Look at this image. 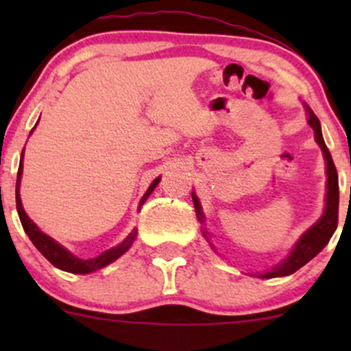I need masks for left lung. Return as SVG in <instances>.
Listing matches in <instances>:
<instances>
[{
  "mask_svg": "<svg viewBox=\"0 0 351 351\" xmlns=\"http://www.w3.org/2000/svg\"><path fill=\"white\" fill-rule=\"evenodd\" d=\"M304 108H306L307 113V123L313 127L314 130V139H316L317 146L321 147L324 156V161H326V204H324V212L319 217V221L316 224L311 226L306 232L299 238V241L292 246L290 253L287 254L285 260H282L280 263L275 265L274 268H270L265 274H247L251 277L258 278H275V277H287V275H292L293 271H297L299 268H302L307 261L313 260L317 253L323 251V247L326 246L331 239V236L335 234L336 228H338V205H339V186H338V173H336L335 162H332L331 154H329L326 144H324L323 132H321V123L317 120V117L314 115V112L304 104ZM193 205H195V212L198 221L204 222V212H202V205L195 192H192ZM202 234L204 238L210 243L208 239L207 229L202 228ZM210 246L214 247V244L210 243ZM215 250V247H214ZM217 253V251H215Z\"/></svg>",
  "mask_w": 351,
  "mask_h": 351,
  "instance_id": "obj_1",
  "label": "left lung"
}]
</instances>
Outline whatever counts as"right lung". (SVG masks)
I'll return each instance as SVG.
<instances>
[{"instance_id":"add662e5","label":"right lung","mask_w":351,"mask_h":351,"mask_svg":"<svg viewBox=\"0 0 351 351\" xmlns=\"http://www.w3.org/2000/svg\"><path fill=\"white\" fill-rule=\"evenodd\" d=\"M37 123H35V125H37ZM34 129H35V127H34ZM34 129H32V132H34ZM23 153H25V147L22 151V158H20L19 175H16V190H15L16 210H19V217H20V221H22L23 231L27 232V236L30 238V241L34 243V246L37 247V250L40 251V253L44 254V256L47 258V260L51 261V263L54 265L56 268H59V270L69 271V274H80V275L91 274V271H97V270H100V268H104V267H107V265L113 263V261L119 260V258L122 256L125 251H129V247L132 246L134 241H136V236H137V229L136 228L130 231V234L127 236V238L123 239L122 243H119L117 246H113V247H110V250L104 251V253H100L98 256L90 258V260H83V258H77L76 254H73L71 251H67L66 247L62 246V244H59L58 241H54L51 236H47L45 232H42L40 229L37 228V224H35V222L32 221V219L27 215V212H25V208L22 205V198H20V182H22V173H23ZM159 182H161V176H158V178L153 180V183L149 185V189L146 190V193H144L143 198H141L139 208L143 207L144 202H146L147 198H149L151 193L154 192V189L158 186Z\"/></svg>"}]
</instances>
